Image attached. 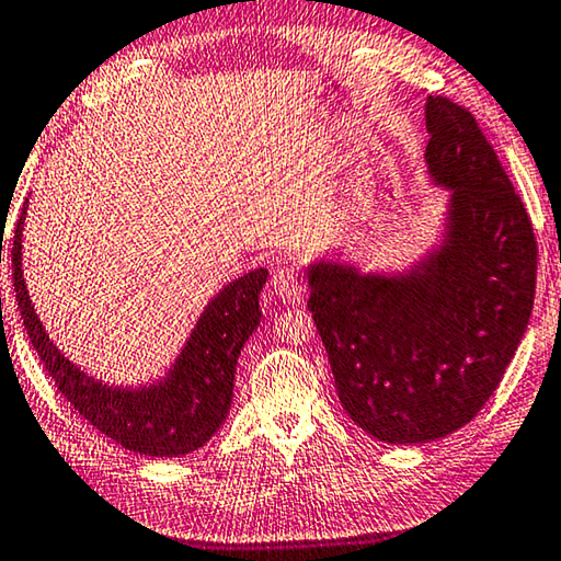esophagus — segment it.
<instances>
[{
    "instance_id": "1",
    "label": "esophagus",
    "mask_w": 561,
    "mask_h": 561,
    "mask_svg": "<svg viewBox=\"0 0 561 561\" xmlns=\"http://www.w3.org/2000/svg\"><path fill=\"white\" fill-rule=\"evenodd\" d=\"M273 290L275 296L280 300H288V304H300V298H304V286H300L298 275L293 273L288 265H283V268L275 271Z\"/></svg>"
}]
</instances>
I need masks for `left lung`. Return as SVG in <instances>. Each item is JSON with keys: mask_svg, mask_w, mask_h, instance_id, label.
<instances>
[{"mask_svg": "<svg viewBox=\"0 0 561 561\" xmlns=\"http://www.w3.org/2000/svg\"><path fill=\"white\" fill-rule=\"evenodd\" d=\"M424 152L449 193L436 243L401 271L306 265L308 308L343 409L386 444H428L467 426L527 333L537 240L522 197L469 110L426 100Z\"/></svg>", "mask_w": 561, "mask_h": 561, "instance_id": "obj_1", "label": "left lung"}]
</instances>
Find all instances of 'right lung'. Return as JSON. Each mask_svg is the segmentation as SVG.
<instances>
[{
  "label": "right lung",
  "instance_id": "1",
  "mask_svg": "<svg viewBox=\"0 0 561 561\" xmlns=\"http://www.w3.org/2000/svg\"><path fill=\"white\" fill-rule=\"evenodd\" d=\"M24 218L27 205L16 220L12 248L16 306L32 346L59 393L100 434L127 451L172 459L208 444L228 419L238 356L261 323L257 298L268 271L255 268L215 293L165 376L140 386H115L72 364L42 325L22 271Z\"/></svg>",
  "mask_w": 561,
  "mask_h": 561
}]
</instances>
